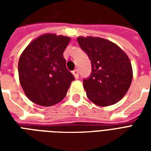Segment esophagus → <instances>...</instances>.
Returning <instances> with one entry per match:
<instances>
[{"instance_id": "1", "label": "esophagus", "mask_w": 151, "mask_h": 151, "mask_svg": "<svg viewBox=\"0 0 151 151\" xmlns=\"http://www.w3.org/2000/svg\"><path fill=\"white\" fill-rule=\"evenodd\" d=\"M73 76H74V78H75L76 79L78 78H79V73H78V69L73 70Z\"/></svg>"}]
</instances>
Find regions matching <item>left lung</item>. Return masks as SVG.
I'll return each mask as SVG.
<instances>
[{"label": "left lung", "mask_w": 151, "mask_h": 151, "mask_svg": "<svg viewBox=\"0 0 151 151\" xmlns=\"http://www.w3.org/2000/svg\"><path fill=\"white\" fill-rule=\"evenodd\" d=\"M78 43L91 61V76L83 80L88 99L101 107L116 104L126 94L133 79L126 53L103 38L80 36Z\"/></svg>", "instance_id": "1"}]
</instances>
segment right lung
Here are the masks:
<instances>
[{
  "mask_svg": "<svg viewBox=\"0 0 151 151\" xmlns=\"http://www.w3.org/2000/svg\"><path fill=\"white\" fill-rule=\"evenodd\" d=\"M70 38L44 34L34 40L18 61L19 81L31 101L44 107L58 104L65 97L74 77L66 68L63 53Z\"/></svg>",
  "mask_w": 151,
  "mask_h": 151,
  "instance_id": "obj_1",
  "label": "right lung"
}]
</instances>
